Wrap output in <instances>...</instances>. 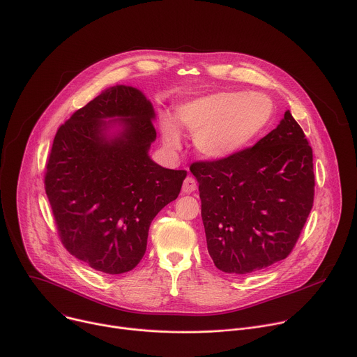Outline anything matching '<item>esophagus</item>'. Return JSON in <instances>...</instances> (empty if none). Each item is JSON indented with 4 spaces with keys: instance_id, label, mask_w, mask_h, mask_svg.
Returning a JSON list of instances; mask_svg holds the SVG:
<instances>
[{
    "instance_id": "34e87169",
    "label": "esophagus",
    "mask_w": 357,
    "mask_h": 357,
    "mask_svg": "<svg viewBox=\"0 0 357 357\" xmlns=\"http://www.w3.org/2000/svg\"><path fill=\"white\" fill-rule=\"evenodd\" d=\"M196 188H197V183H196L195 178L186 176L185 181H183V185H182V192L183 193H192V192L196 190Z\"/></svg>"
}]
</instances>
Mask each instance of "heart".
Returning a JSON list of instances; mask_svg holds the SVG:
<instances>
[{"instance_id": "1", "label": "heart", "mask_w": 357, "mask_h": 357, "mask_svg": "<svg viewBox=\"0 0 357 357\" xmlns=\"http://www.w3.org/2000/svg\"><path fill=\"white\" fill-rule=\"evenodd\" d=\"M273 101L260 93L216 91L186 101L176 109V120L195 139V146L209 160H225L241 151L268 124ZM162 135L168 148L178 149L182 137L165 117Z\"/></svg>"}]
</instances>
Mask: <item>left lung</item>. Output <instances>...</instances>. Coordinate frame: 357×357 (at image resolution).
Here are the masks:
<instances>
[{
	"label": "left lung",
	"instance_id": "obj_1",
	"mask_svg": "<svg viewBox=\"0 0 357 357\" xmlns=\"http://www.w3.org/2000/svg\"><path fill=\"white\" fill-rule=\"evenodd\" d=\"M215 266L248 274L289 256L315 192L312 148L289 110L256 145L190 165Z\"/></svg>",
	"mask_w": 357,
	"mask_h": 357
}]
</instances>
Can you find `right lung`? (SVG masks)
Masks as SVG:
<instances>
[{"instance_id":"add662e5","label":"right lung","mask_w":357,"mask_h":357,"mask_svg":"<svg viewBox=\"0 0 357 357\" xmlns=\"http://www.w3.org/2000/svg\"><path fill=\"white\" fill-rule=\"evenodd\" d=\"M154 119L142 91L119 84L75 112L55 135L46 196L65 248L97 271L123 274L141 261L151 222L186 178L149 158ZM116 125L121 131L110 137Z\"/></svg>"}]
</instances>
